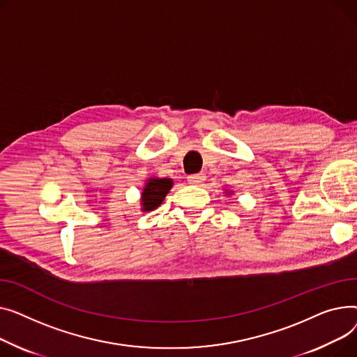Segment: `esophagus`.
Here are the masks:
<instances>
[{
  "instance_id": "obj_1",
  "label": "esophagus",
  "mask_w": 357,
  "mask_h": 357,
  "mask_svg": "<svg viewBox=\"0 0 357 357\" xmlns=\"http://www.w3.org/2000/svg\"><path fill=\"white\" fill-rule=\"evenodd\" d=\"M204 180H206V176L203 173L192 174V176L187 177V181L190 183V184H193V185H202L204 183Z\"/></svg>"
}]
</instances>
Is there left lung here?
<instances>
[{"label": "left lung", "instance_id": "obj_1", "mask_svg": "<svg viewBox=\"0 0 357 357\" xmlns=\"http://www.w3.org/2000/svg\"><path fill=\"white\" fill-rule=\"evenodd\" d=\"M225 193H226V195H229V196H230V195H234V192H230V190H229V188H226V190H225Z\"/></svg>", "mask_w": 357, "mask_h": 357}]
</instances>
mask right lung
<instances>
[{
	"label": "right lung",
	"mask_w": 357,
	"mask_h": 357,
	"mask_svg": "<svg viewBox=\"0 0 357 357\" xmlns=\"http://www.w3.org/2000/svg\"><path fill=\"white\" fill-rule=\"evenodd\" d=\"M173 178H160V177H150L145 181L142 192H141V212H151L164 202L167 193L172 190Z\"/></svg>",
	"instance_id": "right-lung-1"
}]
</instances>
